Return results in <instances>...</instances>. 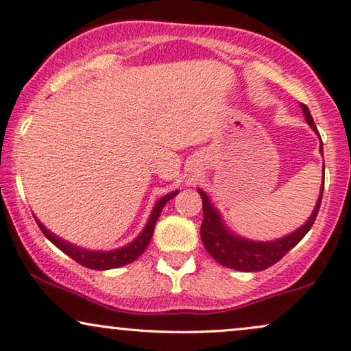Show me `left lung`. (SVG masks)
I'll list each match as a JSON object with an SVG mask.
<instances>
[{
    "mask_svg": "<svg viewBox=\"0 0 351 351\" xmlns=\"http://www.w3.org/2000/svg\"><path fill=\"white\" fill-rule=\"evenodd\" d=\"M301 109L302 114L306 117V120H308V123L311 125V128L319 135L317 127H315L313 115H311L308 107H306L304 104H301ZM198 193L202 195L203 205V221L200 228V236L206 252H208L216 262L221 263L224 267L232 268V270L261 271L274 265V263L278 262L280 258H283L285 255L302 239V237L308 234V231L313 228V224L315 221V216L319 213V208H321L324 182L321 189V195H319L317 203H315V208L313 211V215L309 216L308 221L302 224L300 229H296L295 232H291V234L281 237V239L268 242L249 241L229 231V229L224 226L221 215H219L218 210L211 205L208 195H206L202 189H198Z\"/></svg>",
    "mask_w": 351,
    "mask_h": 351,
    "instance_id": "8db88e82",
    "label": "left lung"
}]
</instances>
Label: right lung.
I'll list each match as a JSON object with an SVG mask.
<instances>
[{"label":"right lung","instance_id":"obj_1","mask_svg":"<svg viewBox=\"0 0 351 351\" xmlns=\"http://www.w3.org/2000/svg\"><path fill=\"white\" fill-rule=\"evenodd\" d=\"M177 193H179V190L167 193V195H164L162 198H159V200L156 202L154 208L149 215L148 223H146V226L143 228L141 234L138 236L135 241H132L130 244L125 245V247H120L115 250H107V252L77 247V245H75V244H70V242L63 241L62 237L51 234L49 229L43 226V224L38 221L37 218H36V221L38 224V228H40V231L43 232V236H45L50 242H53V244L60 250H63L64 254L70 255L75 262L81 263V265L86 268H90V270H109V268L123 267V265H127V263H132L133 261H136V258L140 257L143 252H145L146 247H148L151 237H153L156 221H158V218H159V215H161L164 205H166L171 198H174Z\"/></svg>","mask_w":351,"mask_h":351}]
</instances>
